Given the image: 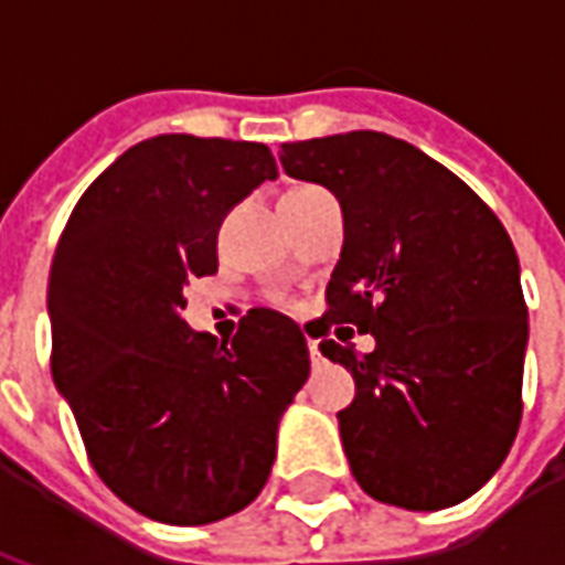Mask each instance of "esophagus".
<instances>
[{"mask_svg": "<svg viewBox=\"0 0 565 565\" xmlns=\"http://www.w3.org/2000/svg\"><path fill=\"white\" fill-rule=\"evenodd\" d=\"M308 354H311V363H320V348H318V342H308Z\"/></svg>", "mask_w": 565, "mask_h": 565, "instance_id": "esophagus-1", "label": "esophagus"}]
</instances>
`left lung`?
Returning <instances> with one entry per match:
<instances>
[{
  "label": "left lung",
  "instance_id": "left-lung-1",
  "mask_svg": "<svg viewBox=\"0 0 565 565\" xmlns=\"http://www.w3.org/2000/svg\"><path fill=\"white\" fill-rule=\"evenodd\" d=\"M281 166L342 205L323 332L375 335L372 354L320 342L354 375L339 433L356 484L408 511L457 505L521 426L530 327L505 226L441 162L372 129L281 145Z\"/></svg>",
  "mask_w": 565,
  "mask_h": 565
}]
</instances>
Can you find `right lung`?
Segmentation results:
<instances>
[{
	"label": "right lung",
	"instance_id": "1",
	"mask_svg": "<svg viewBox=\"0 0 565 565\" xmlns=\"http://www.w3.org/2000/svg\"><path fill=\"white\" fill-rule=\"evenodd\" d=\"M271 178L257 141L157 136L87 186L60 235L54 384L96 475L150 521L202 526L250 505L308 381L306 335L278 311H247L230 344L181 318L190 278L217 271L223 217Z\"/></svg>",
	"mask_w": 565,
	"mask_h": 565
}]
</instances>
